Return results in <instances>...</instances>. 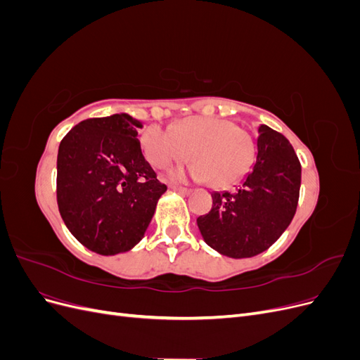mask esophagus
Returning a JSON list of instances; mask_svg holds the SVG:
<instances>
[{
    "label": "esophagus",
    "mask_w": 360,
    "mask_h": 360,
    "mask_svg": "<svg viewBox=\"0 0 360 360\" xmlns=\"http://www.w3.org/2000/svg\"><path fill=\"white\" fill-rule=\"evenodd\" d=\"M171 188L174 189V191H177V192H180V193H191V191L192 189H189V188H184V186H179V184H171Z\"/></svg>",
    "instance_id": "obj_1"
}]
</instances>
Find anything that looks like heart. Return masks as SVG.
Here are the masks:
<instances>
[{"instance_id":"b5f03b06","label":"heart","mask_w":360,"mask_h":360,"mask_svg":"<svg viewBox=\"0 0 360 360\" xmlns=\"http://www.w3.org/2000/svg\"><path fill=\"white\" fill-rule=\"evenodd\" d=\"M141 147L153 168L165 169L172 163H195L188 171H174L172 179L210 180L217 188L233 186L252 168L257 144L248 129L219 117H191L171 130L148 126L141 135Z\"/></svg>"}]
</instances>
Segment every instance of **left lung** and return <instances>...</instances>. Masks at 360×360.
<instances>
[{
  "instance_id": "obj_1",
  "label": "left lung",
  "mask_w": 360,
  "mask_h": 360,
  "mask_svg": "<svg viewBox=\"0 0 360 360\" xmlns=\"http://www.w3.org/2000/svg\"><path fill=\"white\" fill-rule=\"evenodd\" d=\"M257 162L233 192L212 193V210L197 219L207 245L233 258L261 254L296 214L302 167L290 141L266 124L258 127Z\"/></svg>"
}]
</instances>
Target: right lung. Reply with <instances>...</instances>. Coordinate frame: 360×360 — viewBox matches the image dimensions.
Here are the masks:
<instances>
[{
    "label": "right lung",
    "mask_w": 360,
    "mask_h": 360,
    "mask_svg": "<svg viewBox=\"0 0 360 360\" xmlns=\"http://www.w3.org/2000/svg\"><path fill=\"white\" fill-rule=\"evenodd\" d=\"M138 129L143 123L127 114L86 118L60 143V214L69 231L101 255L132 249L167 191L141 151Z\"/></svg>",
    "instance_id": "add662e5"
}]
</instances>
